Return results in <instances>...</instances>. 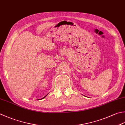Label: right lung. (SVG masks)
I'll list each match as a JSON object with an SVG mask.
<instances>
[{"instance_id":"obj_1","label":"right lung","mask_w":125,"mask_h":125,"mask_svg":"<svg viewBox=\"0 0 125 125\" xmlns=\"http://www.w3.org/2000/svg\"><path fill=\"white\" fill-rule=\"evenodd\" d=\"M47 95H48V94H47ZM46 95H45V96L44 97H43V98H42V99H44V97H46Z\"/></svg>"}]
</instances>
